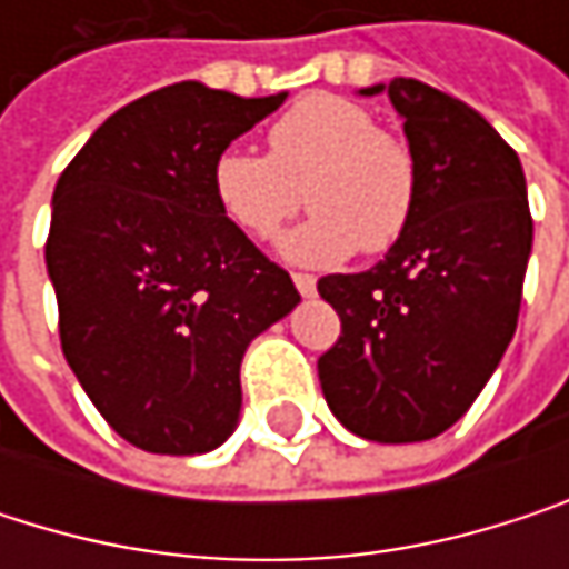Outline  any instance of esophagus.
<instances>
[{"label":"esophagus","instance_id":"obj_1","mask_svg":"<svg viewBox=\"0 0 569 569\" xmlns=\"http://www.w3.org/2000/svg\"><path fill=\"white\" fill-rule=\"evenodd\" d=\"M292 283H296V289L302 296H312L316 292V277L312 273H292Z\"/></svg>","mask_w":569,"mask_h":569}]
</instances>
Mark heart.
Listing matches in <instances>:
<instances>
[{
	"instance_id": "heart-1",
	"label": "heart",
	"mask_w": 569,
	"mask_h": 569,
	"mask_svg": "<svg viewBox=\"0 0 569 569\" xmlns=\"http://www.w3.org/2000/svg\"><path fill=\"white\" fill-rule=\"evenodd\" d=\"M210 190L220 213L257 240L273 237L306 197L312 213L283 250L302 263H339L401 240L418 203V164L408 141L376 124L369 108L309 94L273 121L267 154L220 151Z\"/></svg>"
}]
</instances>
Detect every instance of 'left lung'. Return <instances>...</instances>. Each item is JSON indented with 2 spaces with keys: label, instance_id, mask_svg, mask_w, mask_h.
Listing matches in <instances>:
<instances>
[{
  "label": "left lung",
  "instance_id": "left-lung-1",
  "mask_svg": "<svg viewBox=\"0 0 569 569\" xmlns=\"http://www.w3.org/2000/svg\"><path fill=\"white\" fill-rule=\"evenodd\" d=\"M389 98L418 164L415 217L372 270L316 283L342 322L316 369L352 435L401 445L451 428L498 369L533 220L513 148L475 108L415 78Z\"/></svg>",
  "mask_w": 569,
  "mask_h": 569
}]
</instances>
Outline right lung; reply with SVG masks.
I'll return each instance as SVG.
<instances>
[{"label":"right lung","instance_id":"1","mask_svg":"<svg viewBox=\"0 0 569 569\" xmlns=\"http://www.w3.org/2000/svg\"><path fill=\"white\" fill-rule=\"evenodd\" d=\"M283 101L177 81L114 111L58 177L46 263L61 352L141 451L223 445L250 339L299 302L210 190L213 158Z\"/></svg>","mask_w":569,"mask_h":569}]
</instances>
